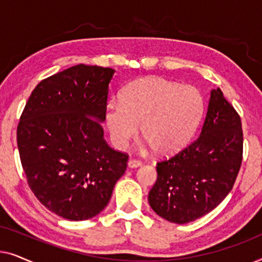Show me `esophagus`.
Returning <instances> with one entry per match:
<instances>
[{
  "mask_svg": "<svg viewBox=\"0 0 262 262\" xmlns=\"http://www.w3.org/2000/svg\"><path fill=\"white\" fill-rule=\"evenodd\" d=\"M142 164L143 163L141 162V161H137V160H130L127 162L128 168H138V167H141Z\"/></svg>",
  "mask_w": 262,
  "mask_h": 262,
  "instance_id": "obj_1",
  "label": "esophagus"
}]
</instances>
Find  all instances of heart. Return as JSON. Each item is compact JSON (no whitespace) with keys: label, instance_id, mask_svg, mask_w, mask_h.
<instances>
[{"label":"heart","instance_id":"b5f03b06","mask_svg":"<svg viewBox=\"0 0 262 262\" xmlns=\"http://www.w3.org/2000/svg\"><path fill=\"white\" fill-rule=\"evenodd\" d=\"M204 111L202 93L193 85H180L160 76L139 78L111 100L105 108V124L111 141L125 149L138 134L155 152L167 155L187 144L198 127Z\"/></svg>","mask_w":262,"mask_h":262}]
</instances>
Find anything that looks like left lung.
<instances>
[{"instance_id":"left-lung-1","label":"left lung","mask_w":262,"mask_h":262,"mask_svg":"<svg viewBox=\"0 0 262 262\" xmlns=\"http://www.w3.org/2000/svg\"><path fill=\"white\" fill-rule=\"evenodd\" d=\"M242 146L239 116L220 88L212 89L198 138L157 163V180L148 196L151 209L177 224L205 216L232 189L241 167Z\"/></svg>"}]
</instances>
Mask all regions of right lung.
Wrapping results in <instances>:
<instances>
[{"label":"right lung","instance_id":"1","mask_svg":"<svg viewBox=\"0 0 262 262\" xmlns=\"http://www.w3.org/2000/svg\"><path fill=\"white\" fill-rule=\"evenodd\" d=\"M116 70L78 66L42 80L17 126L28 186L45 207L69 221L95 217L123 177L127 155L103 139L110 83Z\"/></svg>","mask_w":262,"mask_h":262}]
</instances>
